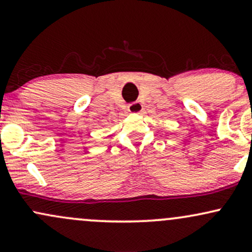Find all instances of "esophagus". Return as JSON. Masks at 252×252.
Here are the masks:
<instances>
[{
    "label": "esophagus",
    "instance_id": "34e87169",
    "mask_svg": "<svg viewBox=\"0 0 252 252\" xmlns=\"http://www.w3.org/2000/svg\"><path fill=\"white\" fill-rule=\"evenodd\" d=\"M128 110H129V112H131V114L141 115V114H143L144 108H143V104H142V103L135 102V103L129 104Z\"/></svg>",
    "mask_w": 252,
    "mask_h": 252
}]
</instances>
